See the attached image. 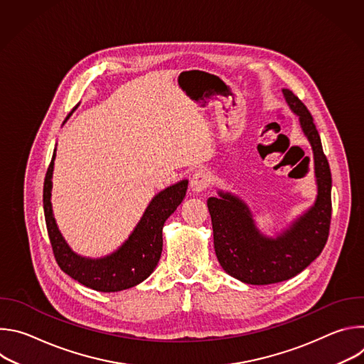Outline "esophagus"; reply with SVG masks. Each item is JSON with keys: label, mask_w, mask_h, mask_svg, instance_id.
Masks as SVG:
<instances>
[{"label": "esophagus", "mask_w": 364, "mask_h": 364, "mask_svg": "<svg viewBox=\"0 0 364 364\" xmlns=\"http://www.w3.org/2000/svg\"><path fill=\"white\" fill-rule=\"evenodd\" d=\"M210 186V176L204 170H197L194 171V174L191 176L190 180V187L194 193H200L204 191L207 187Z\"/></svg>", "instance_id": "1"}]
</instances>
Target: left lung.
Wrapping results in <instances>:
<instances>
[{"instance_id": "obj_1", "label": "left lung", "mask_w": 364, "mask_h": 364, "mask_svg": "<svg viewBox=\"0 0 364 364\" xmlns=\"http://www.w3.org/2000/svg\"><path fill=\"white\" fill-rule=\"evenodd\" d=\"M282 92L313 146L318 188L314 205L289 229L267 237L239 197L219 191L220 197L207 200L219 264L230 277L250 285L277 284L302 272L323 252L331 223V171L313 115L292 90Z\"/></svg>"}]
</instances>
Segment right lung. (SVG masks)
I'll return each instance as SVG.
<instances>
[{
	"mask_svg": "<svg viewBox=\"0 0 364 364\" xmlns=\"http://www.w3.org/2000/svg\"><path fill=\"white\" fill-rule=\"evenodd\" d=\"M56 149L44 178L43 207L48 239L60 269L82 285L100 292H118L141 284L160 261L164 223L186 197L188 181L183 180L155 196L128 240L117 252L100 259H89L69 247L53 218L50 197Z\"/></svg>",
	"mask_w": 364,
	"mask_h": 364,
	"instance_id": "right-lung-1",
	"label": "right lung"
}]
</instances>
